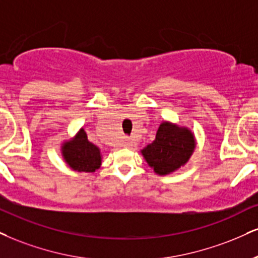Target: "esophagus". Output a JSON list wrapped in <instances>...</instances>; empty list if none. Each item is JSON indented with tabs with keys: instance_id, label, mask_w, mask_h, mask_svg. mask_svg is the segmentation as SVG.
<instances>
[{
	"instance_id": "34e87169",
	"label": "esophagus",
	"mask_w": 258,
	"mask_h": 258,
	"mask_svg": "<svg viewBox=\"0 0 258 258\" xmlns=\"http://www.w3.org/2000/svg\"><path fill=\"white\" fill-rule=\"evenodd\" d=\"M123 143H125V147H131L132 144V141L130 138H126L125 141H123Z\"/></svg>"
}]
</instances>
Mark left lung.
I'll return each mask as SVG.
<instances>
[{"mask_svg": "<svg viewBox=\"0 0 258 258\" xmlns=\"http://www.w3.org/2000/svg\"><path fill=\"white\" fill-rule=\"evenodd\" d=\"M196 142L190 130L163 121L155 141L142 150L149 166L160 175L174 172L187 162Z\"/></svg>", "mask_w": 258, "mask_h": 258, "instance_id": "1", "label": "left lung"}]
</instances>
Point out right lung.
<instances>
[{"instance_id": "1", "label": "right lung", "mask_w": 258, "mask_h": 258, "mask_svg": "<svg viewBox=\"0 0 258 258\" xmlns=\"http://www.w3.org/2000/svg\"><path fill=\"white\" fill-rule=\"evenodd\" d=\"M62 156L71 168L78 172L91 173L101 166L99 149L89 142L88 135L83 128L72 141L63 143Z\"/></svg>"}]
</instances>
